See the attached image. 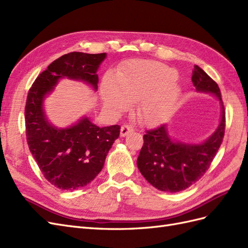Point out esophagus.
I'll use <instances>...</instances> for the list:
<instances>
[{
    "mask_svg": "<svg viewBox=\"0 0 248 248\" xmlns=\"http://www.w3.org/2000/svg\"><path fill=\"white\" fill-rule=\"evenodd\" d=\"M133 130L132 127L130 125H123L121 127V130H120V136H121L122 138L128 135L129 132H131Z\"/></svg>",
    "mask_w": 248,
    "mask_h": 248,
    "instance_id": "obj_1",
    "label": "esophagus"
}]
</instances>
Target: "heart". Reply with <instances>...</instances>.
<instances>
[{
  "label": "heart",
  "instance_id": "1",
  "mask_svg": "<svg viewBox=\"0 0 248 248\" xmlns=\"http://www.w3.org/2000/svg\"><path fill=\"white\" fill-rule=\"evenodd\" d=\"M177 72L162 62L132 60L118 73L108 71L100 83V96L106 109L125 111L138 102L137 117L145 125L160 123L175 109L182 93Z\"/></svg>",
  "mask_w": 248,
  "mask_h": 248
}]
</instances>
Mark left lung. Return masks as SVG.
Listing matches in <instances>:
<instances>
[{
  "mask_svg": "<svg viewBox=\"0 0 248 248\" xmlns=\"http://www.w3.org/2000/svg\"><path fill=\"white\" fill-rule=\"evenodd\" d=\"M192 82L198 93H211L218 100L220 121L215 131L202 143L173 139L167 124L146 132L137 165L147 182L159 191L180 192L195 184L209 169L222 143L225 111L218 84L198 65H194Z\"/></svg>",
  "mask_w": 248,
  "mask_h": 248,
  "instance_id": "obj_1",
  "label": "left lung"
}]
</instances>
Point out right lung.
<instances>
[{"instance_id": "obj_1", "label": "right lung", "mask_w": 248, "mask_h": 248, "mask_svg": "<svg viewBox=\"0 0 248 248\" xmlns=\"http://www.w3.org/2000/svg\"><path fill=\"white\" fill-rule=\"evenodd\" d=\"M106 53L71 52L54 60L35 79L25 108L29 149L45 178L62 190H78L101 172L106 155L119 138L120 126L99 127L83 116L68 127L53 125L46 115L45 100L59 80L70 79L98 90L100 64Z\"/></svg>"}]
</instances>
